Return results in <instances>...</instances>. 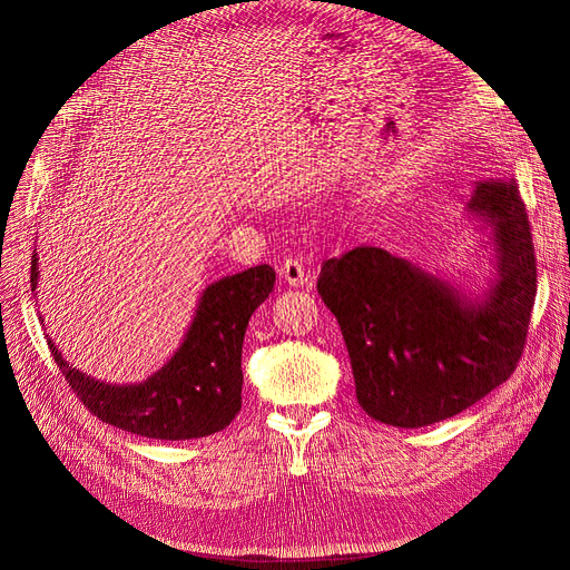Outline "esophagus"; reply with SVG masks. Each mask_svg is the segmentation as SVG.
I'll use <instances>...</instances> for the list:
<instances>
[{
    "instance_id": "esophagus-1",
    "label": "esophagus",
    "mask_w": 570,
    "mask_h": 570,
    "mask_svg": "<svg viewBox=\"0 0 570 570\" xmlns=\"http://www.w3.org/2000/svg\"><path fill=\"white\" fill-rule=\"evenodd\" d=\"M281 278L292 285V287H304L308 275H306V266L302 264V258H285L283 266H281Z\"/></svg>"
}]
</instances>
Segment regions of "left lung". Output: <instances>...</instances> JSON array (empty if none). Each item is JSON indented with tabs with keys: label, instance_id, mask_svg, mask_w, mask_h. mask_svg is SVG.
Instances as JSON below:
<instances>
[{
	"label": "left lung",
	"instance_id": "left-lung-1",
	"mask_svg": "<svg viewBox=\"0 0 570 570\" xmlns=\"http://www.w3.org/2000/svg\"><path fill=\"white\" fill-rule=\"evenodd\" d=\"M469 212L492 228L494 281L478 297L381 247L327 258L318 295L347 344L356 400L371 419L423 428L452 419L509 381L538 292L519 185L482 180Z\"/></svg>",
	"mask_w": 570,
	"mask_h": 570
}]
</instances>
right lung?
I'll return each mask as SVG.
<instances>
[{"mask_svg":"<svg viewBox=\"0 0 570 570\" xmlns=\"http://www.w3.org/2000/svg\"><path fill=\"white\" fill-rule=\"evenodd\" d=\"M38 254L30 287H38ZM268 264L226 275L202 292L178 352L145 383L109 385L68 366L47 340L61 375L97 419L151 440H193L230 425L243 406V342L252 314L273 289Z\"/></svg>","mask_w":570,"mask_h":570,"instance_id":"add662e5","label":"right lung"}]
</instances>
